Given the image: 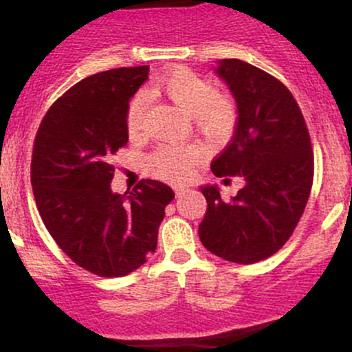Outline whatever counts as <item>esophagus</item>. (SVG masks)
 <instances>
[{"label": "esophagus", "mask_w": 352, "mask_h": 352, "mask_svg": "<svg viewBox=\"0 0 352 352\" xmlns=\"http://www.w3.org/2000/svg\"><path fill=\"white\" fill-rule=\"evenodd\" d=\"M188 191H190V190H188V188H184V186H176V188H175V193H176L177 198L183 197V195L188 193Z\"/></svg>", "instance_id": "1"}]
</instances>
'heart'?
<instances>
[{"mask_svg": "<svg viewBox=\"0 0 352 352\" xmlns=\"http://www.w3.org/2000/svg\"><path fill=\"white\" fill-rule=\"evenodd\" d=\"M173 101L188 117L195 118L198 130L208 139H226L235 125V107L229 98L219 96L215 86L188 69H177L159 79L151 88ZM147 98L139 93L126 108V132L139 135L144 125ZM198 151L191 146H164L151 155V171L162 179L181 183L193 175Z\"/></svg>", "mask_w": 352, "mask_h": 352, "instance_id": "heart-1", "label": "heart"}]
</instances>
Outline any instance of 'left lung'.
Wrapping results in <instances>:
<instances>
[{
	"instance_id": "left-lung-1",
	"label": "left lung",
	"mask_w": 352,
	"mask_h": 352,
	"mask_svg": "<svg viewBox=\"0 0 352 352\" xmlns=\"http://www.w3.org/2000/svg\"><path fill=\"white\" fill-rule=\"evenodd\" d=\"M234 96L237 123L212 162L217 177L239 176L244 186L222 200L217 184L200 186L206 203L198 234L212 254L237 264L273 256L295 230L314 181V154L295 98L267 72L239 59L213 67Z\"/></svg>"
}]
</instances>
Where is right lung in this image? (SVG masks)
<instances>
[{"label":"right lung","instance_id":"obj_1","mask_svg":"<svg viewBox=\"0 0 352 352\" xmlns=\"http://www.w3.org/2000/svg\"><path fill=\"white\" fill-rule=\"evenodd\" d=\"M149 66L98 72L64 93L38 126L32 188L47 230L78 266L118 278L147 263L157 248L168 184L142 179L111 191V155L129 142L126 108Z\"/></svg>","mask_w":352,"mask_h":352}]
</instances>
